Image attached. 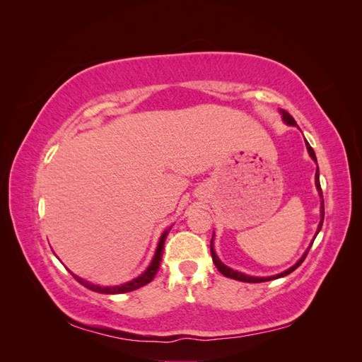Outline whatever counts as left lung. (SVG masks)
Masks as SVG:
<instances>
[{"mask_svg": "<svg viewBox=\"0 0 362 362\" xmlns=\"http://www.w3.org/2000/svg\"><path fill=\"white\" fill-rule=\"evenodd\" d=\"M279 113L282 115V119H284V122H286L287 125H296V120L293 119V116L288 113V112H286V110H279ZM305 145H306V149H308V152H310V156H311V158L317 163V158H315V154H314V149L310 146V144L308 141L305 140ZM315 187H317V190H319V193H320V198H322V204H320V223H319V228H317V233H315V235H314V238L317 237V234H319V231L322 229V225H323V218H325V202H323V194H322V187H320V180H319V166H317V170H315ZM213 238H214V235H213ZM213 238H211V243H210V247H211V257H213V262H214V266L217 267V270L222 273L223 276H226V278H231V279H235V281H242V282H266V281H272V279H278V278H282V276H287V275H290L291 272H294L296 269H298L302 262H303V259L306 258V255H308V252H310V247L313 246V243H314V240L311 242V245H310V247L306 249V252L305 254L302 255V258L296 262V264L293 266V267H290V269H287L286 272H282V273H279V275H275V276H267V278H257V276H249V275H245V273H242V272H237V270H233V269H229L228 266H225L223 262L218 259V257L216 255V250H214V243H213Z\"/></svg>", "mask_w": 362, "mask_h": 362, "instance_id": "8db88e82", "label": "left lung"}]
</instances>
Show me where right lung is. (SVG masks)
<instances>
[{"label":"right lung","mask_w":362,"mask_h":362,"mask_svg":"<svg viewBox=\"0 0 362 362\" xmlns=\"http://www.w3.org/2000/svg\"><path fill=\"white\" fill-rule=\"evenodd\" d=\"M169 231H170V228L166 229V231H164L163 235L160 237V242H158V246H157V250H156V255H154V258H152V262L149 264V267L144 273H141L139 278H136L133 281H129L127 284H122V286H116V287H100V286H95V284H90V282L81 279L80 276H75L74 275V278L78 281L81 286H84L86 288H89V290L96 291V293H103V294H120V293H128V291H133V290H137L140 287H144V286H146V284H149L152 279H154V276L157 275L158 267H160V261H161V257H163L164 240H166Z\"/></svg>","instance_id":"1"}]
</instances>
